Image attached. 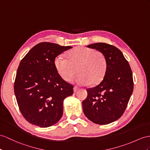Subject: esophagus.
I'll return each instance as SVG.
<instances>
[{
	"label": "esophagus",
	"instance_id": "1",
	"mask_svg": "<svg viewBox=\"0 0 150 150\" xmlns=\"http://www.w3.org/2000/svg\"><path fill=\"white\" fill-rule=\"evenodd\" d=\"M78 90V86H75L74 87V92H76V91H77Z\"/></svg>",
	"mask_w": 150,
	"mask_h": 150
}]
</instances>
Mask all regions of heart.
<instances>
[{
  "instance_id": "heart-1",
  "label": "heart",
  "mask_w": 150,
  "mask_h": 150,
  "mask_svg": "<svg viewBox=\"0 0 150 150\" xmlns=\"http://www.w3.org/2000/svg\"><path fill=\"white\" fill-rule=\"evenodd\" d=\"M66 58L57 56L54 65L62 78L71 81L77 71L75 81L79 85L90 83L96 85L103 79L107 70V60L104 54L98 51L85 46H77L69 51Z\"/></svg>"
}]
</instances>
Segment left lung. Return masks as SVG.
Segmentation results:
<instances>
[{"label": "left lung", "instance_id": "8db88e82", "mask_svg": "<svg viewBox=\"0 0 150 150\" xmlns=\"http://www.w3.org/2000/svg\"><path fill=\"white\" fill-rule=\"evenodd\" d=\"M87 47L103 53L108 66L103 81L86 89L88 96L82 103L83 112L93 123L105 125L117 120L125 112L134 89L132 72L116 47L104 42Z\"/></svg>", "mask_w": 150, "mask_h": 150}]
</instances>
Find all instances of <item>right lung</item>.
I'll use <instances>...</instances> for the list:
<instances>
[{
    "label": "right lung",
    "mask_w": 150,
    "mask_h": 150,
    "mask_svg": "<svg viewBox=\"0 0 150 150\" xmlns=\"http://www.w3.org/2000/svg\"><path fill=\"white\" fill-rule=\"evenodd\" d=\"M71 48L43 42L33 47L21 60L14 94L21 115L32 125L48 127L62 116L64 100L73 94L74 86L62 78L54 60Z\"/></svg>",
    "instance_id": "add662e5"
}]
</instances>
